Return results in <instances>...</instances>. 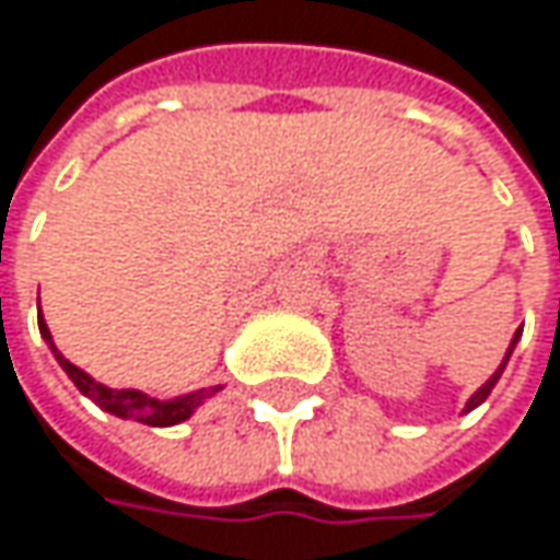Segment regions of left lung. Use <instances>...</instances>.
Wrapping results in <instances>:
<instances>
[{"instance_id":"8db88e82","label":"left lung","mask_w":560,"mask_h":560,"mask_svg":"<svg viewBox=\"0 0 560 560\" xmlns=\"http://www.w3.org/2000/svg\"><path fill=\"white\" fill-rule=\"evenodd\" d=\"M520 337H523V327H517V330H514V340H511V347H508V352H504L501 365H498V369H494V375H491L489 381H486V384H482V387H479V390H476V394H472V397L466 400V406H463V412H469V409H476V406H479V404H486V397H489V394H491V387L498 384V377L504 375V369H508V359H511V352H514V347H517V343H520Z\"/></svg>"}]
</instances>
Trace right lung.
<instances>
[{
    "mask_svg": "<svg viewBox=\"0 0 560 560\" xmlns=\"http://www.w3.org/2000/svg\"><path fill=\"white\" fill-rule=\"evenodd\" d=\"M37 324H40V337L46 340V347L52 350L56 362L62 365V372L74 381V387H78L84 397H91L100 409H106V412H113V416H119V419H135V422H144V425L170 429V425H179L185 419H191L198 406L205 404V400H210L217 390H223V387L217 384V387H201V390H191V394H183V397L160 400V397H151V394H144V390H135V387H126V390L106 387V384H100V381H94V377L88 375L84 369L71 365L69 359L56 350L52 334H49V327L43 322V315H37Z\"/></svg>",
    "mask_w": 560,
    "mask_h": 560,
    "instance_id": "add662e5",
    "label": "right lung"
}]
</instances>
